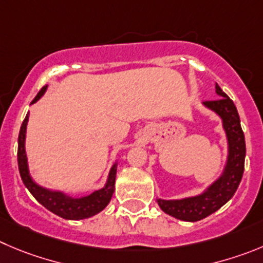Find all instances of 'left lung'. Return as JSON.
<instances>
[{
    "instance_id": "obj_1",
    "label": "left lung",
    "mask_w": 263,
    "mask_h": 263,
    "mask_svg": "<svg viewBox=\"0 0 263 263\" xmlns=\"http://www.w3.org/2000/svg\"><path fill=\"white\" fill-rule=\"evenodd\" d=\"M215 89L220 98L215 101H205L203 105L217 112L223 120L228 141V158L224 171L201 195L183 200H158L159 208L166 214L185 222H197L220 209L235 195L244 174L245 137L240 126L239 112L234 101L220 89L219 85H215Z\"/></svg>"
}]
</instances>
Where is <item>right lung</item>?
Returning <instances> with one entry per match:
<instances>
[{
  "instance_id": "right-lung-1",
  "label": "right lung",
  "mask_w": 263,
  "mask_h": 263,
  "mask_svg": "<svg viewBox=\"0 0 263 263\" xmlns=\"http://www.w3.org/2000/svg\"><path fill=\"white\" fill-rule=\"evenodd\" d=\"M46 90V87L41 88L40 92L37 93L33 102H36L44 92ZM27 122H28V114L24 118L23 123H22L21 131H19L18 137V167L21 173V178L23 180L24 185L27 190L32 193V196L44 206L49 212L54 213L58 217L63 219H85L96 215L101 210H104L110 202L112 197V193L115 190V176H117V165H114L110 170L107 183L102 190L95 191L89 196H84L80 198L68 197L67 195L62 192H55V191H49L45 188L40 187L35 181L32 180L31 175L28 171V165H27V156L26 149H24V140H26V128Z\"/></svg>"
}]
</instances>
